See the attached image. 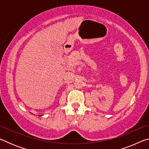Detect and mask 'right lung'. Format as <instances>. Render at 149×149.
I'll list each match as a JSON object with an SVG mask.
<instances>
[{
	"label": "right lung",
	"instance_id": "1",
	"mask_svg": "<svg viewBox=\"0 0 149 149\" xmlns=\"http://www.w3.org/2000/svg\"><path fill=\"white\" fill-rule=\"evenodd\" d=\"M40 116H41V115H40Z\"/></svg>",
	"mask_w": 149,
	"mask_h": 149
}]
</instances>
